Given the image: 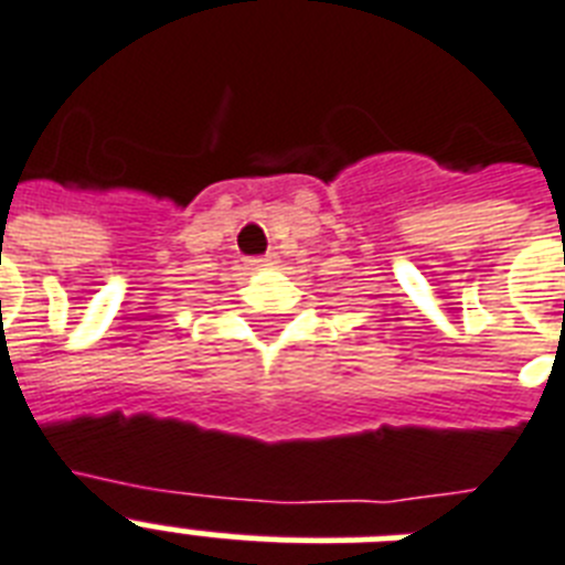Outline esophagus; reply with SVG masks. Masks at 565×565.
<instances>
[{"label": "esophagus", "mask_w": 565, "mask_h": 565, "mask_svg": "<svg viewBox=\"0 0 565 565\" xmlns=\"http://www.w3.org/2000/svg\"><path fill=\"white\" fill-rule=\"evenodd\" d=\"M278 264V253H267L264 258H249V269H267Z\"/></svg>", "instance_id": "1"}]
</instances>
